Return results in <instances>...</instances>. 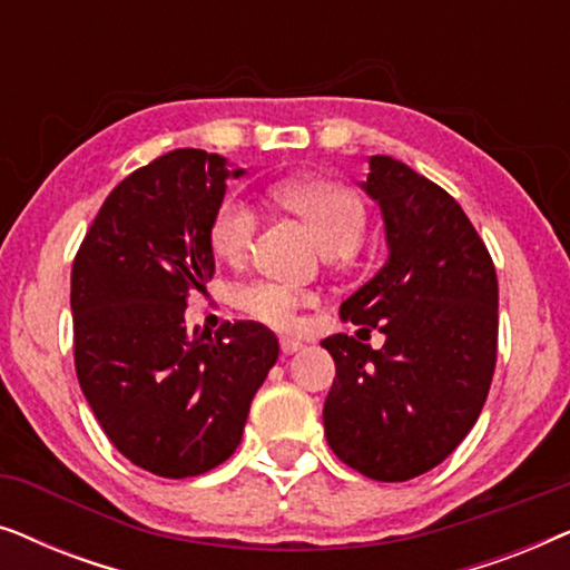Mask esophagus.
I'll return each mask as SVG.
<instances>
[{
    "label": "esophagus",
    "instance_id": "34e87169",
    "mask_svg": "<svg viewBox=\"0 0 570 570\" xmlns=\"http://www.w3.org/2000/svg\"><path fill=\"white\" fill-rule=\"evenodd\" d=\"M303 345L298 340H291V337H283L279 340V350H283V355H293V353H298Z\"/></svg>",
    "mask_w": 570,
    "mask_h": 570
}]
</instances>
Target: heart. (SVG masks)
<instances>
[{
	"label": "heart",
	"mask_w": 570,
	"mask_h": 570,
	"mask_svg": "<svg viewBox=\"0 0 570 570\" xmlns=\"http://www.w3.org/2000/svg\"><path fill=\"white\" fill-rule=\"evenodd\" d=\"M269 194L279 207L298 215L314 230L324 254H345L363 236L365 205L347 184L330 181V178H298V181L272 186ZM256 230H259L256 209L246 199L228 197L217 207L209 238L217 256L238 264L252 252ZM233 301L256 322L275 326V330H291L298 311L311 303V295L277 279H254V283L238 285Z\"/></svg>",
	"instance_id": "obj_1"
}]
</instances>
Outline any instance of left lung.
Segmentation results:
<instances>
[{
    "label": "left lung",
    "instance_id": "8db88e82",
    "mask_svg": "<svg viewBox=\"0 0 570 570\" xmlns=\"http://www.w3.org/2000/svg\"><path fill=\"white\" fill-rule=\"evenodd\" d=\"M361 189L384 217L389 256L340 316L386 342H322L337 365L324 431L347 466L404 482L441 464L478 423L495 371L498 277L459 202L410 166L371 155Z\"/></svg>",
    "mask_w": 570,
    "mask_h": 570
}]
</instances>
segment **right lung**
<instances>
[{
  "mask_svg": "<svg viewBox=\"0 0 570 570\" xmlns=\"http://www.w3.org/2000/svg\"><path fill=\"white\" fill-rule=\"evenodd\" d=\"M246 170L217 153L174 150L135 170L100 207L72 267L75 368L100 428L131 464L194 478L244 435L277 363L264 324L186 330V301L215 275L213 217Z\"/></svg>",
  "mask_w": 570,
  "mask_h": 570,
  "instance_id": "1",
  "label": "right lung"
}]
</instances>
